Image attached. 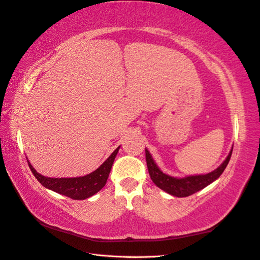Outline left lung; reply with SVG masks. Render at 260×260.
Listing matches in <instances>:
<instances>
[{
    "label": "left lung",
    "instance_id": "8db88e82",
    "mask_svg": "<svg viewBox=\"0 0 260 260\" xmlns=\"http://www.w3.org/2000/svg\"><path fill=\"white\" fill-rule=\"evenodd\" d=\"M232 149L229 152V155L225 158V160L221 164V165L215 169V171L211 172L205 175H195V176H187L183 178L172 177L169 175L164 174L156 162L153 161L150 152L146 149V161L148 172H149L151 181L155 183L158 187L165 190L166 193L173 195V197L177 198H186L194 193L199 192V190L203 189L208 186L215 179H218L221 174L223 173L228 162H229L231 158Z\"/></svg>",
    "mask_w": 260,
    "mask_h": 260
}]
</instances>
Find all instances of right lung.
<instances>
[{
  "label": "right lung",
  "mask_w": 260,
  "mask_h": 260,
  "mask_svg": "<svg viewBox=\"0 0 260 260\" xmlns=\"http://www.w3.org/2000/svg\"><path fill=\"white\" fill-rule=\"evenodd\" d=\"M120 147L111 153V156L101 165L96 171L91 174H87L82 177H72V178H51L42 176L37 173L36 169L31 166L28 160L31 172L35 177L38 179L39 183L46 188L54 190V192L65 195L67 198L73 200H85L96 194L100 189L104 187L107 184L109 174L112 168L113 161L115 159L116 153H118Z\"/></svg>",
  "instance_id": "obj_1"
}]
</instances>
